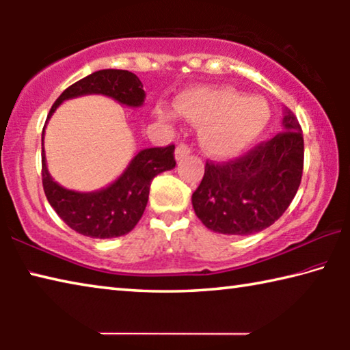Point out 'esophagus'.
<instances>
[{"instance_id":"esophagus-1","label":"esophagus","mask_w":350,"mask_h":350,"mask_svg":"<svg viewBox=\"0 0 350 350\" xmlns=\"http://www.w3.org/2000/svg\"><path fill=\"white\" fill-rule=\"evenodd\" d=\"M189 152H191V150H189L188 145H185V144L177 145V148H176V161H177V162L182 161V159L187 157Z\"/></svg>"}]
</instances>
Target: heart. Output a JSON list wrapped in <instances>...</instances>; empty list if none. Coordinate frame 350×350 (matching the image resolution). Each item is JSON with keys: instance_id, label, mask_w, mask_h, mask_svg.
Instances as JSON below:
<instances>
[{"instance_id": "obj_1", "label": "heart", "mask_w": 350, "mask_h": 350, "mask_svg": "<svg viewBox=\"0 0 350 350\" xmlns=\"http://www.w3.org/2000/svg\"><path fill=\"white\" fill-rule=\"evenodd\" d=\"M176 114L200 126L199 144L206 156L227 161L241 156L265 133L271 120L269 103L262 97H247L233 88H198L174 100ZM157 118L168 122L173 114L156 111Z\"/></svg>"}]
</instances>
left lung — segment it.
Returning <instances> with one entry per match:
<instances>
[{
  "mask_svg": "<svg viewBox=\"0 0 350 350\" xmlns=\"http://www.w3.org/2000/svg\"><path fill=\"white\" fill-rule=\"evenodd\" d=\"M304 163L303 131L284 108L282 133L228 163H206L191 202L206 228L247 236L282 216L298 191Z\"/></svg>",
  "mask_w": 350,
  "mask_h": 350,
  "instance_id": "8db88e82",
  "label": "left lung"
}]
</instances>
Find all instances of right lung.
<instances>
[{
    "mask_svg": "<svg viewBox=\"0 0 350 350\" xmlns=\"http://www.w3.org/2000/svg\"><path fill=\"white\" fill-rule=\"evenodd\" d=\"M105 96L117 103L140 108L146 94L139 77L122 69H103L74 83L55 100L43 128L64 100L83 96ZM174 145L165 148H145L128 163L114 182L97 191H75L62 187L52 179L47 170L44 145L41 146V173L44 194L52 208L70 228L83 236L96 239L118 238L131 232L146 208L150 187L154 177L173 170Z\"/></svg>",
    "mask_w": 350,
    "mask_h": 350,
    "instance_id": "right-lung-1",
    "label": "right lung"
}]
</instances>
